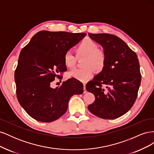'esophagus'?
Instances as JSON below:
<instances>
[{
    "instance_id": "obj_1",
    "label": "esophagus",
    "mask_w": 154,
    "mask_h": 154,
    "mask_svg": "<svg viewBox=\"0 0 154 154\" xmlns=\"http://www.w3.org/2000/svg\"><path fill=\"white\" fill-rule=\"evenodd\" d=\"M83 92L84 93L87 92V90L85 88V83H83Z\"/></svg>"
}]
</instances>
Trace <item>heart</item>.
Instances as JSON below:
<instances>
[{
    "label": "heart",
    "instance_id": "heart-1",
    "mask_svg": "<svg viewBox=\"0 0 154 154\" xmlns=\"http://www.w3.org/2000/svg\"><path fill=\"white\" fill-rule=\"evenodd\" d=\"M76 57L82 58V68L74 69L69 72V75L82 82H86L94 72H101L106 66L107 54L106 51L98 48L92 39L86 38L79 43L75 49ZM76 57L70 51L64 53L63 61L67 67L72 68L76 65Z\"/></svg>",
    "mask_w": 154,
    "mask_h": 154
}]
</instances>
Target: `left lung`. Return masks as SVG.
<instances>
[{
	"mask_svg": "<svg viewBox=\"0 0 154 154\" xmlns=\"http://www.w3.org/2000/svg\"><path fill=\"white\" fill-rule=\"evenodd\" d=\"M88 35L107 54L104 69L86 85V90L95 96L88 109L102 119L118 118L132 108L137 98L141 80L137 56L117 36Z\"/></svg>",
	"mask_w": 154,
	"mask_h": 154,
	"instance_id": "8db88e82",
	"label": "left lung"
}]
</instances>
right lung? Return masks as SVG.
Wrapping results in <instances>:
<instances>
[{"mask_svg":"<svg viewBox=\"0 0 154 154\" xmlns=\"http://www.w3.org/2000/svg\"><path fill=\"white\" fill-rule=\"evenodd\" d=\"M85 36L83 32L40 31L21 50L15 71L17 97L31 118L54 122L66 113L74 94L83 93V83L74 78L58 88L51 84L55 78L62 80L60 74L67 71L64 53Z\"/></svg>","mask_w":154,"mask_h":154,"instance_id":"1","label":"right lung"}]
</instances>
